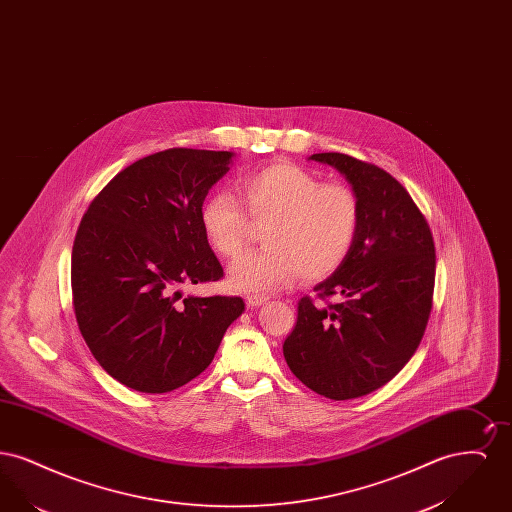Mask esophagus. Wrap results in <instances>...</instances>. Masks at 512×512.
Listing matches in <instances>:
<instances>
[{
  "label": "esophagus",
  "mask_w": 512,
  "mask_h": 512,
  "mask_svg": "<svg viewBox=\"0 0 512 512\" xmlns=\"http://www.w3.org/2000/svg\"><path fill=\"white\" fill-rule=\"evenodd\" d=\"M268 297L265 295H259V293H253V295H247V305L249 307H261L263 303H267Z\"/></svg>",
  "instance_id": "1"
}]
</instances>
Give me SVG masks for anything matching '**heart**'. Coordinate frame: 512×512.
Listing matches in <instances>:
<instances>
[{
    "instance_id": "1",
    "label": "heart",
    "mask_w": 512,
    "mask_h": 512,
    "mask_svg": "<svg viewBox=\"0 0 512 512\" xmlns=\"http://www.w3.org/2000/svg\"><path fill=\"white\" fill-rule=\"evenodd\" d=\"M240 195H211L201 209L209 244L238 257L257 228H267L261 251L247 253L228 268V282L242 292H270L299 274L307 282L336 272L347 259L361 226V201L340 182H320L293 163L249 172Z\"/></svg>"
}]
</instances>
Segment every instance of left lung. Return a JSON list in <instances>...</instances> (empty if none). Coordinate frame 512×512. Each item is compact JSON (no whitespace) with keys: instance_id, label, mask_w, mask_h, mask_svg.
<instances>
[{"instance_id":"8db88e82","label":"left lung","mask_w":512,"mask_h":512,"mask_svg":"<svg viewBox=\"0 0 512 512\" xmlns=\"http://www.w3.org/2000/svg\"><path fill=\"white\" fill-rule=\"evenodd\" d=\"M311 159L345 174L361 201V226L341 267L315 286L320 303L299 299L282 349L307 388L345 401L382 388L413 357L432 311L436 247L428 220L390 172L345 153Z\"/></svg>"}]
</instances>
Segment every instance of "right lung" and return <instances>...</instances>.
Instances as JSON below:
<instances>
[{"mask_svg":"<svg viewBox=\"0 0 512 512\" xmlns=\"http://www.w3.org/2000/svg\"><path fill=\"white\" fill-rule=\"evenodd\" d=\"M234 153L171 147L132 163L99 192L76 230L74 317L101 368L126 388L176 390L211 365L242 297H186L224 276L201 209Z\"/></svg>","mask_w":512,"mask_h":512,"instance_id":"add662e5","label":"right lung"}]
</instances>
